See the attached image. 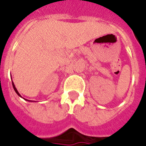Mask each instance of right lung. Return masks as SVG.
Listing matches in <instances>:
<instances>
[{
  "instance_id": "add662e5",
  "label": "right lung",
  "mask_w": 146,
  "mask_h": 146,
  "mask_svg": "<svg viewBox=\"0 0 146 146\" xmlns=\"http://www.w3.org/2000/svg\"><path fill=\"white\" fill-rule=\"evenodd\" d=\"M12 86H13V88H14L15 92H16V94H17V95H19V97H21V98H22V96H21V95H20V94H19V92H18V91H17V89H16V88H15V86L13 81H12ZM24 99H25V98H24ZM25 100H27V101H28V102H33V101H30V100H27V99H25Z\"/></svg>"
}]
</instances>
